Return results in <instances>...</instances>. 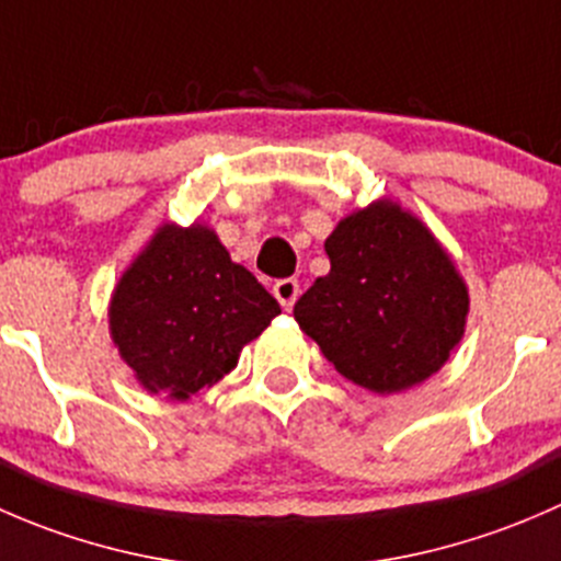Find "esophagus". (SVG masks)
Wrapping results in <instances>:
<instances>
[{"instance_id":"esophagus-1","label":"esophagus","mask_w":561,"mask_h":561,"mask_svg":"<svg viewBox=\"0 0 561 561\" xmlns=\"http://www.w3.org/2000/svg\"><path fill=\"white\" fill-rule=\"evenodd\" d=\"M298 296H301V285H298V279L274 282V298L282 304V309L296 307Z\"/></svg>"}]
</instances>
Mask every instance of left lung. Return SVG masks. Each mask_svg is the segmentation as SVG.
Listing matches in <instances>:
<instances>
[{
	"instance_id": "obj_1",
	"label": "left lung",
	"mask_w": 561,
	"mask_h": 561,
	"mask_svg": "<svg viewBox=\"0 0 561 561\" xmlns=\"http://www.w3.org/2000/svg\"><path fill=\"white\" fill-rule=\"evenodd\" d=\"M331 271L298 298L304 333L339 375L396 393L443 369L463 333L467 285L421 219L371 203L325 241Z\"/></svg>"
}]
</instances>
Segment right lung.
Instances as JSON below:
<instances>
[{"mask_svg": "<svg viewBox=\"0 0 561 561\" xmlns=\"http://www.w3.org/2000/svg\"><path fill=\"white\" fill-rule=\"evenodd\" d=\"M279 312L211 230L165 225L118 282L111 333L149 393L190 399L230 375Z\"/></svg>", "mask_w": 561, "mask_h": 561, "instance_id": "right-lung-1", "label": "right lung"}]
</instances>
